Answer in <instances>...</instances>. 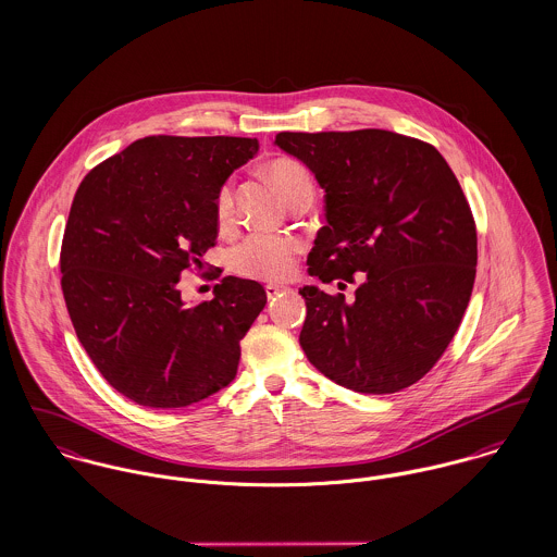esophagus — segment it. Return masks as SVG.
<instances>
[{
  "label": "esophagus",
  "mask_w": 557,
  "mask_h": 557,
  "mask_svg": "<svg viewBox=\"0 0 557 557\" xmlns=\"http://www.w3.org/2000/svg\"><path fill=\"white\" fill-rule=\"evenodd\" d=\"M287 292H289L287 285H274V283L265 285V296H268L270 300H274V298H278V296H283V294H287Z\"/></svg>",
  "instance_id": "1"
}]
</instances>
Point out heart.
<instances>
[{"mask_svg": "<svg viewBox=\"0 0 557 557\" xmlns=\"http://www.w3.org/2000/svg\"><path fill=\"white\" fill-rule=\"evenodd\" d=\"M265 169L276 190L285 199V203L300 193H313V177L300 160L274 159L268 162ZM214 210L221 225H227L232 221V214H234L232 182L221 184L216 193ZM300 250H302V244L294 236L257 232L246 236L232 248L230 268L246 278L285 281L294 272Z\"/></svg>", "mask_w": 557, "mask_h": 557, "instance_id": "obj_1", "label": "heart"}]
</instances>
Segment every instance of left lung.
I'll use <instances>...</instances> for the list:
<instances>
[{
	"mask_svg": "<svg viewBox=\"0 0 557 557\" xmlns=\"http://www.w3.org/2000/svg\"><path fill=\"white\" fill-rule=\"evenodd\" d=\"M325 190L309 272L356 298L302 287L300 345L327 380L393 395L422 380L466 315L476 278V223L463 188L426 141L391 131L278 133Z\"/></svg>",
	"mask_w": 557,
	"mask_h": 557,
	"instance_id": "obj_1",
	"label": "left lung"
}]
</instances>
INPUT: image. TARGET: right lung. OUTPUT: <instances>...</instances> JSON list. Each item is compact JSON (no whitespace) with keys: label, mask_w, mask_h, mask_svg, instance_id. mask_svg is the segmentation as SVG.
Masks as SVG:
<instances>
[{"label":"right lung","mask_w":557,"mask_h":557,"mask_svg":"<svg viewBox=\"0 0 557 557\" xmlns=\"http://www.w3.org/2000/svg\"><path fill=\"white\" fill-rule=\"evenodd\" d=\"M257 148L246 137L154 135L83 177L62 239V292L81 345L120 395L186 407L236 377L265 289L225 276L212 300L186 307L177 281L216 244V193Z\"/></svg>","instance_id":"add662e5"}]
</instances>
